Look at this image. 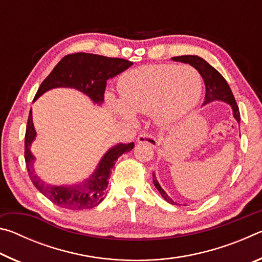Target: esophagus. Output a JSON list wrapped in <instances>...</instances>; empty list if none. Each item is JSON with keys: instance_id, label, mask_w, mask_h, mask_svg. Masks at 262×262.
Returning <instances> with one entry per match:
<instances>
[{"instance_id": "34e87169", "label": "esophagus", "mask_w": 262, "mask_h": 262, "mask_svg": "<svg viewBox=\"0 0 262 262\" xmlns=\"http://www.w3.org/2000/svg\"><path fill=\"white\" fill-rule=\"evenodd\" d=\"M137 142L139 143H147L149 145H151L152 148H157L159 145V141L156 139V137L149 134H141L139 137H137Z\"/></svg>"}]
</instances>
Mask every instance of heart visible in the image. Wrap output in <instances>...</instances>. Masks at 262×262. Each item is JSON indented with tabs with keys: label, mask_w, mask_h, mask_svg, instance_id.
<instances>
[{
	"label": "heart",
	"mask_w": 262,
	"mask_h": 262,
	"mask_svg": "<svg viewBox=\"0 0 262 262\" xmlns=\"http://www.w3.org/2000/svg\"><path fill=\"white\" fill-rule=\"evenodd\" d=\"M121 100L107 95L112 112L122 120H135L134 113L149 114L162 127L178 123L198 105L202 94V78L188 66L156 64L141 67L122 75L118 82Z\"/></svg>",
	"instance_id": "1"
}]
</instances>
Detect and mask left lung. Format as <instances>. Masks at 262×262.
Wrapping results in <instances>:
<instances>
[{
    "mask_svg": "<svg viewBox=\"0 0 262 262\" xmlns=\"http://www.w3.org/2000/svg\"><path fill=\"white\" fill-rule=\"evenodd\" d=\"M172 60L190 64L192 67H194L198 70L199 74L201 75L206 85V97H205V103H203V105H207L215 100H220V101H223V103H227L231 106L233 118L236 119V121L238 123L241 122V113H239V108L237 106L236 100H234L231 89H230L229 84L227 83V81H225L224 77L222 76V75L217 72L212 66L208 63L206 60H203L202 57L196 56V55L176 56V57H172ZM152 183L155 185V187L158 189L159 194L162 195L164 200L167 201L168 203H171V205H179V203H177L176 201L172 200L165 190L162 188V186L159 185V183L157 181L155 172L152 173Z\"/></svg>",
    "mask_w": 262,
    "mask_h": 262,
    "instance_id": "obj_1",
    "label": "left lung"
}]
</instances>
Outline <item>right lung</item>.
<instances>
[{
  "label": "right lung",
  "mask_w": 262,
  "mask_h": 262,
  "mask_svg": "<svg viewBox=\"0 0 262 262\" xmlns=\"http://www.w3.org/2000/svg\"><path fill=\"white\" fill-rule=\"evenodd\" d=\"M133 62L106 57L90 53H74L64 56L57 63L52 73L39 86L34 100L45 92L56 88L75 89L91 99L94 104L100 106L104 103V92L107 79L125 72ZM37 137L32 120V108L30 111L28 126L25 133V162L31 180L42 195L54 205L72 210L91 209L104 200L108 179L112 173L115 162L122 154L130 151L134 143L115 144L100 158L98 165L92 174L78 184L52 185L39 178L34 170L35 157L31 151V145Z\"/></svg>",
  "instance_id": "right-lung-1"
}]
</instances>
